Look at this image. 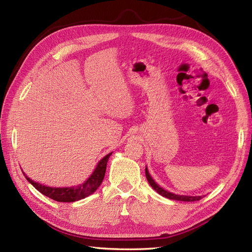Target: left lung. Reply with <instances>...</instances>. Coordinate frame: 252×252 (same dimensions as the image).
<instances>
[{"mask_svg":"<svg viewBox=\"0 0 252 252\" xmlns=\"http://www.w3.org/2000/svg\"><path fill=\"white\" fill-rule=\"evenodd\" d=\"M145 173H146V178H147V181L150 184V186L154 188L156 191L161 194L165 197H167V199H170V200H174V201H183V202H194V201H200L202 199V196H190V195H179V194H174L172 192H169V191H166V190H164L162 187H159L157 183L154 181V179H152L150 177V174L148 172V169L147 167L145 168Z\"/></svg>","mask_w":252,"mask_h":252,"instance_id":"8db88e82","label":"left lung"}]
</instances>
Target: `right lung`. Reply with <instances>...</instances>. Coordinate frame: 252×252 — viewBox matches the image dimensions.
Segmentation results:
<instances>
[{"label": "right lung", "mask_w": 252, "mask_h": 252, "mask_svg": "<svg viewBox=\"0 0 252 252\" xmlns=\"http://www.w3.org/2000/svg\"><path fill=\"white\" fill-rule=\"evenodd\" d=\"M112 155L108 154L106 157H104L100 162L97 163L94 171L91 173L90 177L83 183V184H80L78 186L74 187H49L46 185H42L41 183H37L32 181V179H29L27 175L24 173L25 178L27 181L32 184L36 190L46 195L50 199L58 201V202H63V203H70V202H75L84 199L90 194H93L95 190L100 187L102 184V182L105 177V172H106V165H107L108 158Z\"/></svg>", "instance_id": "add662e5"}]
</instances>
